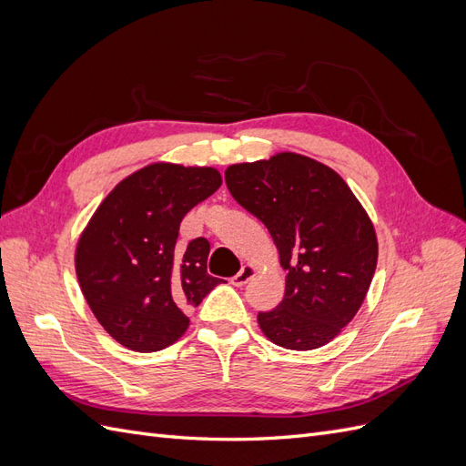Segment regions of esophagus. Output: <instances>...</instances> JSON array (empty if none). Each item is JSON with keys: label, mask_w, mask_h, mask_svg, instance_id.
<instances>
[{"label": "esophagus", "mask_w": 466, "mask_h": 466, "mask_svg": "<svg viewBox=\"0 0 466 466\" xmlns=\"http://www.w3.org/2000/svg\"><path fill=\"white\" fill-rule=\"evenodd\" d=\"M252 276H255V266L245 264V266L241 268V270H238V272L231 278V281H233V286H245Z\"/></svg>", "instance_id": "obj_1"}]
</instances>
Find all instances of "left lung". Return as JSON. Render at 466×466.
<instances>
[{
  "mask_svg": "<svg viewBox=\"0 0 466 466\" xmlns=\"http://www.w3.org/2000/svg\"><path fill=\"white\" fill-rule=\"evenodd\" d=\"M233 198L270 231L286 293L258 313L270 340L288 350L329 344L356 317L377 266L373 223L340 175L298 153L231 165Z\"/></svg>",
  "mask_w": 466,
  "mask_h": 466,
  "instance_id": "1",
  "label": "left lung"
}]
</instances>
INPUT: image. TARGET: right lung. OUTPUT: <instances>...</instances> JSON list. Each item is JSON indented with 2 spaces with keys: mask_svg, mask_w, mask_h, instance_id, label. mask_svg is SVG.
<instances>
[{
  "mask_svg": "<svg viewBox=\"0 0 466 466\" xmlns=\"http://www.w3.org/2000/svg\"><path fill=\"white\" fill-rule=\"evenodd\" d=\"M221 187L211 167L157 163L124 178L98 206L76 250L83 295L122 346L157 351L188 329L221 279L208 274V238L177 247L180 221Z\"/></svg>",
  "mask_w": 466,
  "mask_h": 466,
  "instance_id": "obj_1",
  "label": "right lung"
}]
</instances>
